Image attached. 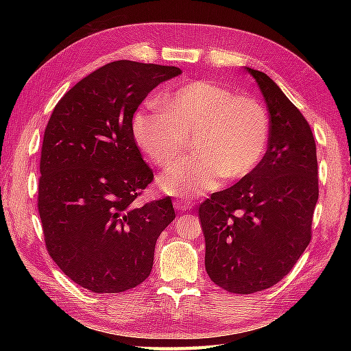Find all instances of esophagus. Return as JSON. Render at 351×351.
I'll return each mask as SVG.
<instances>
[{
    "instance_id": "obj_1",
    "label": "esophagus",
    "mask_w": 351,
    "mask_h": 351,
    "mask_svg": "<svg viewBox=\"0 0 351 351\" xmlns=\"http://www.w3.org/2000/svg\"><path fill=\"white\" fill-rule=\"evenodd\" d=\"M173 206H175V210L176 211H180V213H184V211H189V210H191V204L190 202H185V200H176V202L173 204Z\"/></svg>"
}]
</instances>
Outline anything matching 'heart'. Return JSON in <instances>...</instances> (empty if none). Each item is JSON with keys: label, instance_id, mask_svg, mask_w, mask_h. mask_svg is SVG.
Here are the masks:
<instances>
[{"label": "heart", "instance_id": "1", "mask_svg": "<svg viewBox=\"0 0 351 351\" xmlns=\"http://www.w3.org/2000/svg\"><path fill=\"white\" fill-rule=\"evenodd\" d=\"M132 136L149 160L170 167L185 154L191 138L195 156L162 173L160 189L187 199L250 175L263 160L270 121L263 104L213 81H195L171 93L164 111L140 108Z\"/></svg>", "mask_w": 351, "mask_h": 351}]
</instances>
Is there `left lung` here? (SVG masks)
<instances>
[{
	"mask_svg": "<svg viewBox=\"0 0 351 351\" xmlns=\"http://www.w3.org/2000/svg\"><path fill=\"white\" fill-rule=\"evenodd\" d=\"M255 78L270 113L267 152L255 170L199 206L210 279L235 294L276 285L311 241L318 200L317 147L306 119L264 72Z\"/></svg>",
	"mask_w": 351,
	"mask_h": 351,
	"instance_id": "left-lung-1",
	"label": "left lung"
}]
</instances>
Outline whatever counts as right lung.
<instances>
[{
  "mask_svg": "<svg viewBox=\"0 0 351 351\" xmlns=\"http://www.w3.org/2000/svg\"><path fill=\"white\" fill-rule=\"evenodd\" d=\"M175 66L119 60L58 101L43 134L39 214L51 258L92 293H123L154 265L155 243L175 219L170 197L138 206L154 180L132 136V116Z\"/></svg>",
  "mask_w": 351,
  "mask_h": 351,
  "instance_id": "add662e5",
  "label": "right lung"
}]
</instances>
